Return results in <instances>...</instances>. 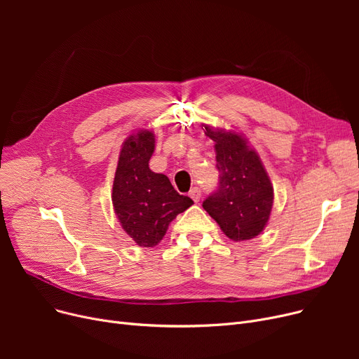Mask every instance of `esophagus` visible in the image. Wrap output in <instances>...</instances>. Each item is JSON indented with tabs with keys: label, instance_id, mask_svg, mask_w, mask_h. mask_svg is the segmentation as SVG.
I'll list each match as a JSON object with an SVG mask.
<instances>
[{
	"label": "esophagus",
	"instance_id": "1",
	"mask_svg": "<svg viewBox=\"0 0 359 359\" xmlns=\"http://www.w3.org/2000/svg\"><path fill=\"white\" fill-rule=\"evenodd\" d=\"M189 196L194 199V202H199V199H201V189H199V187H194V189H191Z\"/></svg>",
	"mask_w": 359,
	"mask_h": 359
}]
</instances>
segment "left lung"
Listing matches in <instances>:
<instances>
[{
	"mask_svg": "<svg viewBox=\"0 0 359 359\" xmlns=\"http://www.w3.org/2000/svg\"><path fill=\"white\" fill-rule=\"evenodd\" d=\"M205 134L215 142L218 187L202 203L234 241L250 240L266 227L273 187L265 167L248 141L236 132L205 126Z\"/></svg>",
	"mask_w": 359,
	"mask_h": 359,
	"instance_id": "left-lung-1",
	"label": "left lung"
}]
</instances>
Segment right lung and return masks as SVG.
<instances>
[{
    "label": "right lung",
    "instance_id": "right-lung-1",
    "mask_svg": "<svg viewBox=\"0 0 359 359\" xmlns=\"http://www.w3.org/2000/svg\"><path fill=\"white\" fill-rule=\"evenodd\" d=\"M154 145L149 130L129 135L122 144L113 180V208L125 233L140 248L157 246L168 224L194 203L175 191L167 176L151 172L148 161Z\"/></svg>",
    "mask_w": 359,
    "mask_h": 359
}]
</instances>
